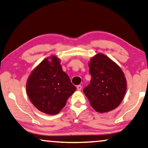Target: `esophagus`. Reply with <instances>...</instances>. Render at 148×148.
<instances>
[{
  "mask_svg": "<svg viewBox=\"0 0 148 148\" xmlns=\"http://www.w3.org/2000/svg\"><path fill=\"white\" fill-rule=\"evenodd\" d=\"M76 88H77V90H78V91H80V90H82V86L81 85L77 86Z\"/></svg>",
  "mask_w": 148,
  "mask_h": 148,
  "instance_id": "1",
  "label": "esophagus"
}]
</instances>
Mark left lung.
I'll return each mask as SVG.
<instances>
[{"label": "left lung", "instance_id": "8db88e82", "mask_svg": "<svg viewBox=\"0 0 148 148\" xmlns=\"http://www.w3.org/2000/svg\"><path fill=\"white\" fill-rule=\"evenodd\" d=\"M88 66L92 79L83 92L91 106L99 113L116 108L127 89L126 79L122 69L102 53L92 57Z\"/></svg>", "mask_w": 148, "mask_h": 148}]
</instances>
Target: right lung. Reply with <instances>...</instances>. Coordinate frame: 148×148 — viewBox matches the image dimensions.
<instances>
[{
    "label": "right lung",
    "instance_id": "obj_1",
    "mask_svg": "<svg viewBox=\"0 0 148 148\" xmlns=\"http://www.w3.org/2000/svg\"><path fill=\"white\" fill-rule=\"evenodd\" d=\"M26 86L30 102L49 115L58 114L76 90L56 56L44 59L32 71Z\"/></svg>",
    "mask_w": 148,
    "mask_h": 148
}]
</instances>
